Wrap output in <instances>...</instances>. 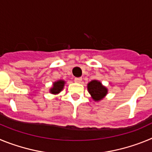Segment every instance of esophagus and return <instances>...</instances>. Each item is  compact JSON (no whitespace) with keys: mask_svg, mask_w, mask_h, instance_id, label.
<instances>
[{"mask_svg":"<svg viewBox=\"0 0 152 152\" xmlns=\"http://www.w3.org/2000/svg\"><path fill=\"white\" fill-rule=\"evenodd\" d=\"M81 80H82V78H81V77H76V78H75V81L76 83H80L81 82Z\"/></svg>","mask_w":152,"mask_h":152,"instance_id":"34e87169","label":"esophagus"}]
</instances>
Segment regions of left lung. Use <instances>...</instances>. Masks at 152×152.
<instances>
[{"label": "left lung", "mask_w": 152, "mask_h": 152, "mask_svg": "<svg viewBox=\"0 0 152 152\" xmlns=\"http://www.w3.org/2000/svg\"><path fill=\"white\" fill-rule=\"evenodd\" d=\"M88 91L95 102L102 100L108 94V89L98 80H93L88 84Z\"/></svg>", "instance_id": "obj_1"}]
</instances>
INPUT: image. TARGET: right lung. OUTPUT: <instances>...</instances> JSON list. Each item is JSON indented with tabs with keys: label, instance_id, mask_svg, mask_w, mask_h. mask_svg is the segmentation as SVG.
Listing matches in <instances>:
<instances>
[{
	"label": "right lung",
	"instance_id": "add662e5",
	"mask_svg": "<svg viewBox=\"0 0 152 152\" xmlns=\"http://www.w3.org/2000/svg\"><path fill=\"white\" fill-rule=\"evenodd\" d=\"M65 81L64 80H58L52 84V88L49 89V92L52 94H58L64 89Z\"/></svg>",
	"mask_w": 152,
	"mask_h": 152
}]
</instances>
